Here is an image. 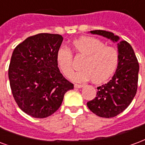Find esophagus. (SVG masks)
Returning a JSON list of instances; mask_svg holds the SVG:
<instances>
[{"label": "esophagus", "instance_id": "esophagus-1", "mask_svg": "<svg viewBox=\"0 0 145 145\" xmlns=\"http://www.w3.org/2000/svg\"><path fill=\"white\" fill-rule=\"evenodd\" d=\"M83 86H84V85H79V84L74 85V87H75V88H77V89H80V88H82Z\"/></svg>", "mask_w": 145, "mask_h": 145}]
</instances>
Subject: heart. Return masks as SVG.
<instances>
[{"instance_id":"heart-1","label":"heart","mask_w":145,"mask_h":145,"mask_svg":"<svg viewBox=\"0 0 145 145\" xmlns=\"http://www.w3.org/2000/svg\"><path fill=\"white\" fill-rule=\"evenodd\" d=\"M73 50L85 56L82 69L72 77L76 82L93 79L95 82H102L108 79L118 66V53L116 49L107 46L102 41L91 37H82L72 43ZM56 63L66 77L73 73L72 55L70 50L61 46L56 52Z\"/></svg>"}]
</instances>
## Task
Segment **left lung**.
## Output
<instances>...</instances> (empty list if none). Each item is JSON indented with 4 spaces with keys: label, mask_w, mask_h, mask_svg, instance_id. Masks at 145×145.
<instances>
[{
    "label": "left lung",
    "mask_w": 145,
    "mask_h": 145,
    "mask_svg": "<svg viewBox=\"0 0 145 145\" xmlns=\"http://www.w3.org/2000/svg\"><path fill=\"white\" fill-rule=\"evenodd\" d=\"M92 34L102 36L117 43L118 63L112 79L98 87L96 97L87 102L92 112L102 118L115 117L130 105L138 88L139 64L133 48L118 36L105 30H92Z\"/></svg>",
    "instance_id": "1"
}]
</instances>
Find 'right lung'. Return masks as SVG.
Masks as SVG:
<instances>
[{
    "instance_id": "right-lung-1",
    "label": "right lung",
    "mask_w": 145,
    "mask_h": 145,
    "mask_svg": "<svg viewBox=\"0 0 145 145\" xmlns=\"http://www.w3.org/2000/svg\"><path fill=\"white\" fill-rule=\"evenodd\" d=\"M63 38L39 33L27 38L12 53L8 76L12 94L20 108L38 118L53 115L73 84L60 73L56 52Z\"/></svg>"
}]
</instances>
